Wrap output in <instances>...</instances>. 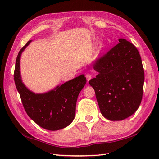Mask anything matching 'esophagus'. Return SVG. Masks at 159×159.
<instances>
[{
    "instance_id": "34e87169",
    "label": "esophagus",
    "mask_w": 159,
    "mask_h": 159,
    "mask_svg": "<svg viewBox=\"0 0 159 159\" xmlns=\"http://www.w3.org/2000/svg\"><path fill=\"white\" fill-rule=\"evenodd\" d=\"M85 77H86V79H87V82L88 83L89 82V80L92 79V76H91L90 74H86L85 75Z\"/></svg>"
}]
</instances>
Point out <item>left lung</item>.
Returning <instances> with one entry per match:
<instances>
[{
    "label": "left lung",
    "instance_id": "left-lung-1",
    "mask_svg": "<svg viewBox=\"0 0 159 159\" xmlns=\"http://www.w3.org/2000/svg\"><path fill=\"white\" fill-rule=\"evenodd\" d=\"M94 64L98 74L89 84L94 88L101 114L110 120L133 115L142 99L144 69L138 49L124 39Z\"/></svg>",
    "mask_w": 159,
    "mask_h": 159
}]
</instances>
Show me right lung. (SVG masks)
<instances>
[{
  "label": "right lung",
  "mask_w": 159,
  "mask_h": 159,
  "mask_svg": "<svg viewBox=\"0 0 159 159\" xmlns=\"http://www.w3.org/2000/svg\"><path fill=\"white\" fill-rule=\"evenodd\" d=\"M31 42L29 41L21 48L16 59V88L26 114L36 124L48 130H60L71 124L74 119L76 101L85 85L86 78L82 74L45 93L36 94L29 90L21 80L20 57Z\"/></svg>",
  "instance_id": "right-lung-1"
}]
</instances>
